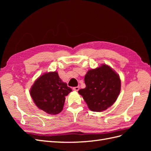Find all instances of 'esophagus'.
<instances>
[{
	"label": "esophagus",
	"instance_id": "obj_1",
	"mask_svg": "<svg viewBox=\"0 0 151 151\" xmlns=\"http://www.w3.org/2000/svg\"><path fill=\"white\" fill-rule=\"evenodd\" d=\"M72 89H73V90H74V91H79V86L74 87V88H73Z\"/></svg>",
	"mask_w": 151,
	"mask_h": 151
}]
</instances>
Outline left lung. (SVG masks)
<instances>
[{
  "label": "left lung",
  "instance_id": "8db88e82",
  "mask_svg": "<svg viewBox=\"0 0 151 151\" xmlns=\"http://www.w3.org/2000/svg\"><path fill=\"white\" fill-rule=\"evenodd\" d=\"M84 82L86 88L78 93L91 111L106 110L116 101L120 92V76L107 65L89 70L85 76Z\"/></svg>",
  "mask_w": 151,
  "mask_h": 151
}]
</instances>
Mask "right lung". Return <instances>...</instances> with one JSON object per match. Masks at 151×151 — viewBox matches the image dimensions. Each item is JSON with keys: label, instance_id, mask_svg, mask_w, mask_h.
Returning a JSON list of instances; mask_svg holds the SVG:
<instances>
[{"label": "right lung", "instance_id": "add662e5", "mask_svg": "<svg viewBox=\"0 0 151 151\" xmlns=\"http://www.w3.org/2000/svg\"><path fill=\"white\" fill-rule=\"evenodd\" d=\"M71 91V88L62 81L57 72H50L36 80L30 94L39 109L50 115H57L62 111L65 96Z\"/></svg>", "mask_w": 151, "mask_h": 151}]
</instances>
